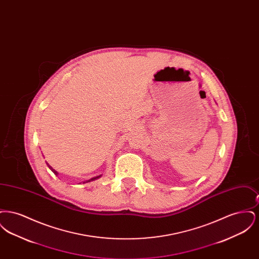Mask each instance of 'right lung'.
<instances>
[{
	"instance_id": "1",
	"label": "right lung",
	"mask_w": 259,
	"mask_h": 259,
	"mask_svg": "<svg viewBox=\"0 0 259 259\" xmlns=\"http://www.w3.org/2000/svg\"><path fill=\"white\" fill-rule=\"evenodd\" d=\"M49 167H50V169H51V170H52V172H54V174H55V175H57V172H56V171H54V170H53V169H52V168H51V167H50V166H49ZM98 178H100V176H98V177H96V178H93V179H91V180H90V181H93V180H96V179H98ZM90 181H88V182H90Z\"/></svg>"
}]
</instances>
